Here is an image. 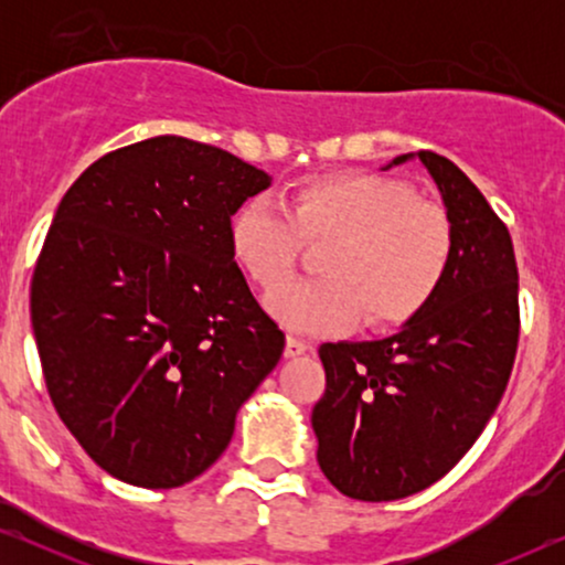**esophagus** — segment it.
Instances as JSON below:
<instances>
[{
    "mask_svg": "<svg viewBox=\"0 0 565 565\" xmlns=\"http://www.w3.org/2000/svg\"><path fill=\"white\" fill-rule=\"evenodd\" d=\"M306 352H311V344L298 337H288V342H285V358H300Z\"/></svg>",
    "mask_w": 565,
    "mask_h": 565,
    "instance_id": "1",
    "label": "esophagus"
}]
</instances>
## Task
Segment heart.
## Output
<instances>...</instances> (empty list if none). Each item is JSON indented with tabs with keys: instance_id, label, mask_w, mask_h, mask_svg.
Listing matches in <instances>:
<instances>
[{
	"instance_id": "1",
	"label": "heart",
	"mask_w": 565,
	"mask_h": 565,
	"mask_svg": "<svg viewBox=\"0 0 565 565\" xmlns=\"http://www.w3.org/2000/svg\"><path fill=\"white\" fill-rule=\"evenodd\" d=\"M303 241L330 244L328 277L273 292L267 308L282 327L308 334L362 319L375 329L412 321L435 300L455 257L450 215L383 174L313 177L292 192L288 213L254 198L231 215V254L267 292L295 271Z\"/></svg>"
}]
</instances>
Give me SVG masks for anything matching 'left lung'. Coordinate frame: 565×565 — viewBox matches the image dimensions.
I'll use <instances>...</instances> for the list:
<instances>
[{
  "instance_id": "left-lung-1",
  "label": "left lung",
  "mask_w": 565,
  "mask_h": 565,
  "mask_svg": "<svg viewBox=\"0 0 565 565\" xmlns=\"http://www.w3.org/2000/svg\"><path fill=\"white\" fill-rule=\"evenodd\" d=\"M419 159L455 231L443 288L396 334L327 342V391L313 406L319 466L344 497L393 501L439 481L481 435L512 375L520 275L512 236L481 190L431 151Z\"/></svg>"
}]
</instances>
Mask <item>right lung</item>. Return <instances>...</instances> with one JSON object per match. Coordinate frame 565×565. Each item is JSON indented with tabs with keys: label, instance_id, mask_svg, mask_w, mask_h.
Wrapping results in <instances>:
<instances>
[{
	"label": "right lung",
	"instance_id": "1",
	"mask_svg": "<svg viewBox=\"0 0 565 565\" xmlns=\"http://www.w3.org/2000/svg\"><path fill=\"white\" fill-rule=\"evenodd\" d=\"M273 177L157 136L105 153L53 215L30 285L49 396L120 481L177 489L213 466L285 334L254 300L228 223Z\"/></svg>",
	"mask_w": 565,
	"mask_h": 565
}]
</instances>
